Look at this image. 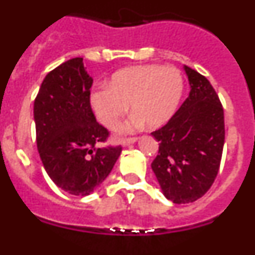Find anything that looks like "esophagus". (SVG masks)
Here are the masks:
<instances>
[{"instance_id": "34e87169", "label": "esophagus", "mask_w": 255, "mask_h": 255, "mask_svg": "<svg viewBox=\"0 0 255 255\" xmlns=\"http://www.w3.org/2000/svg\"><path fill=\"white\" fill-rule=\"evenodd\" d=\"M136 140H138V138H126L121 141V145L123 147H129L130 144H134Z\"/></svg>"}]
</instances>
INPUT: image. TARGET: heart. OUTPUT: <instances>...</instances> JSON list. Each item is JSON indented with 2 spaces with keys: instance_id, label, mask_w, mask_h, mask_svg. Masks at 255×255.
Listing matches in <instances>:
<instances>
[{
  "instance_id": "obj_1",
  "label": "heart",
  "mask_w": 255,
  "mask_h": 255,
  "mask_svg": "<svg viewBox=\"0 0 255 255\" xmlns=\"http://www.w3.org/2000/svg\"><path fill=\"white\" fill-rule=\"evenodd\" d=\"M184 92V79L175 67L145 65L115 73L107 87L91 93V106L101 124L108 129L119 125L129 110L134 115L121 128V132L134 131L147 124L159 128L170 120L179 107Z\"/></svg>"
}]
</instances>
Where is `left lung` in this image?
Here are the masks:
<instances>
[{"mask_svg": "<svg viewBox=\"0 0 255 255\" xmlns=\"http://www.w3.org/2000/svg\"><path fill=\"white\" fill-rule=\"evenodd\" d=\"M190 93L161 129L152 170L162 193L176 204L195 202L215 181L225 143L224 108L208 79L184 66Z\"/></svg>", "mask_w": 255, "mask_h": 255, "instance_id": "left-lung-1", "label": "left lung"}]
</instances>
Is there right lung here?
<instances>
[{"mask_svg": "<svg viewBox=\"0 0 255 255\" xmlns=\"http://www.w3.org/2000/svg\"><path fill=\"white\" fill-rule=\"evenodd\" d=\"M93 79L82 57L61 64L42 82L34 101L37 147L44 170L71 195L93 193L114 168L123 148L101 147L108 130L91 107Z\"/></svg>", "mask_w": 255, "mask_h": 255, "instance_id": "add662e5", "label": "right lung"}]
</instances>
